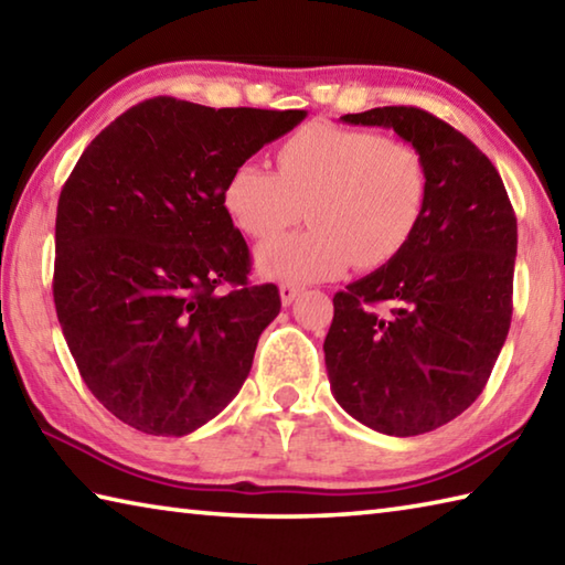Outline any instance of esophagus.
<instances>
[{
    "label": "esophagus",
    "mask_w": 565,
    "mask_h": 565,
    "mask_svg": "<svg viewBox=\"0 0 565 565\" xmlns=\"http://www.w3.org/2000/svg\"><path fill=\"white\" fill-rule=\"evenodd\" d=\"M297 295H300V287L297 285H280V302L285 305V307H290L295 300H297Z\"/></svg>",
    "instance_id": "34e87169"
}]
</instances>
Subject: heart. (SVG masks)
I'll return each instance as SVG.
<instances>
[{
  "instance_id": "b5f03b06",
  "label": "heart",
  "mask_w": 565,
  "mask_h": 565,
  "mask_svg": "<svg viewBox=\"0 0 565 565\" xmlns=\"http://www.w3.org/2000/svg\"><path fill=\"white\" fill-rule=\"evenodd\" d=\"M428 201L420 152L379 132L310 122L278 147V172L255 159L231 169L223 206L250 238H270L307 209L312 226L263 243L270 280H332L349 265L381 268L408 246Z\"/></svg>"
}]
</instances>
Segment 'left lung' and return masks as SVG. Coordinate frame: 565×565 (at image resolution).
<instances>
[{"instance_id":"obj_1","label":"left lung","mask_w":565,"mask_h":565,"mask_svg":"<svg viewBox=\"0 0 565 565\" xmlns=\"http://www.w3.org/2000/svg\"><path fill=\"white\" fill-rule=\"evenodd\" d=\"M420 152L428 201L408 246L334 295L324 339L339 406L366 428L430 433L480 396L512 324L516 216L494 164L420 108L344 115ZM388 301L386 316L377 305Z\"/></svg>"}]
</instances>
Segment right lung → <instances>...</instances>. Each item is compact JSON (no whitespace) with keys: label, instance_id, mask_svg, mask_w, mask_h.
<instances>
[{"label":"right lung","instance_id":"1","mask_svg":"<svg viewBox=\"0 0 565 565\" xmlns=\"http://www.w3.org/2000/svg\"><path fill=\"white\" fill-rule=\"evenodd\" d=\"M305 117L145 100L85 147L61 189L58 322L85 386L135 430L194 433L248 379L280 295L248 282L223 184Z\"/></svg>","mask_w":565,"mask_h":565}]
</instances>
